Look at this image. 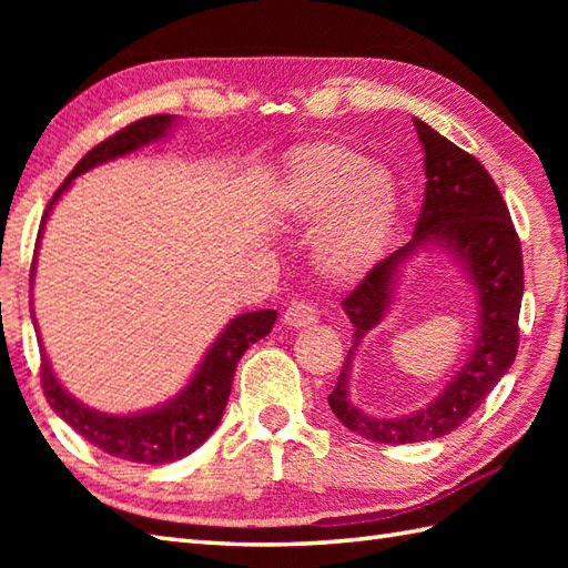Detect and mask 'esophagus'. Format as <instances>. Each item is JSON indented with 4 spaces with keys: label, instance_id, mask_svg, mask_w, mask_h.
Masks as SVG:
<instances>
[{
    "label": "esophagus",
    "instance_id": "obj_1",
    "mask_svg": "<svg viewBox=\"0 0 568 568\" xmlns=\"http://www.w3.org/2000/svg\"><path fill=\"white\" fill-rule=\"evenodd\" d=\"M315 322H317V310L310 303H293L283 315L285 327H293V329L310 327V324H315Z\"/></svg>",
    "mask_w": 568,
    "mask_h": 568
}]
</instances>
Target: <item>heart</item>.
Returning <instances> with one entry per match:
<instances>
[{"instance_id": "obj_1", "label": "heart", "mask_w": 568, "mask_h": 568, "mask_svg": "<svg viewBox=\"0 0 568 568\" xmlns=\"http://www.w3.org/2000/svg\"><path fill=\"white\" fill-rule=\"evenodd\" d=\"M293 224H317L312 258L332 281L366 275L388 244L400 214V190L388 168L339 141L295 149L275 195Z\"/></svg>"}]
</instances>
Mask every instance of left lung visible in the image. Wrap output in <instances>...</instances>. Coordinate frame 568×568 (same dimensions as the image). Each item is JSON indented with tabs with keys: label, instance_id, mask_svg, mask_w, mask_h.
Segmentation results:
<instances>
[{
	"label": "left lung",
	"instance_id": "obj_1",
	"mask_svg": "<svg viewBox=\"0 0 568 568\" xmlns=\"http://www.w3.org/2000/svg\"><path fill=\"white\" fill-rule=\"evenodd\" d=\"M425 151V202L409 244L378 261L352 295L344 312L354 324V342L329 395V407L344 427L381 444L439 439L462 427L484 405L488 393L510 371L517 356L525 275L523 248L498 185L474 155L462 151L413 116ZM437 245L463 265L477 291L479 332L465 366L447 388L417 414L403 418H368L347 397V376L365 334L387 316L402 268L419 250Z\"/></svg>",
	"mask_w": 568,
	"mask_h": 568
}]
</instances>
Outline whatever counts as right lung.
Listing matches in <instances>:
<instances>
[{"mask_svg": "<svg viewBox=\"0 0 568 568\" xmlns=\"http://www.w3.org/2000/svg\"><path fill=\"white\" fill-rule=\"evenodd\" d=\"M173 124H175L173 114L146 116V119H139L134 124H129L122 131H116L114 136L102 141L100 146H94L75 168H72V173L65 178V183L58 187L53 200L48 202L45 214L41 220V232L48 214L53 210V204L72 185V180L92 171L94 165H102L114 159H124V155L149 146L153 141H161L163 136H168V131L173 129ZM41 232H39V241H41ZM31 271H33L31 273V285H33L36 261ZM275 317H277L275 310L246 312V315L234 317L220 332L214 344L207 348V354H204V358L200 361L195 376L187 381L183 390L175 393L171 400H165L163 405H155L151 409H143V413H131V415H106V413H100V409L82 405L78 397H72L55 378L51 361L45 356L43 339L39 334L43 393L48 397V405L53 407V413L63 422H68L80 437L88 439L92 446H98V449H102L104 454L124 458V462H134V464H151V466L173 464L178 458L192 454L200 444L210 439V434L222 422L229 393H232V381H234L239 358L244 356V352L251 344H256L273 329ZM33 327H36V317H33Z\"/></svg>", "mask_w": 568, "mask_h": 568, "instance_id": "1", "label": "right lung"}]
</instances>
